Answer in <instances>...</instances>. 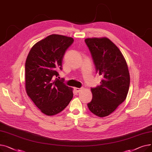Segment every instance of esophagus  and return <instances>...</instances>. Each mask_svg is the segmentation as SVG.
<instances>
[{
  "mask_svg": "<svg viewBox=\"0 0 152 152\" xmlns=\"http://www.w3.org/2000/svg\"><path fill=\"white\" fill-rule=\"evenodd\" d=\"M75 91H76L77 93H78V92H79L81 91V88H77V87H75Z\"/></svg>",
  "mask_w": 152,
  "mask_h": 152,
  "instance_id": "obj_1",
  "label": "esophagus"
}]
</instances>
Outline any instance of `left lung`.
<instances>
[{
  "label": "left lung",
  "instance_id": "8db88e82",
  "mask_svg": "<svg viewBox=\"0 0 152 152\" xmlns=\"http://www.w3.org/2000/svg\"><path fill=\"white\" fill-rule=\"evenodd\" d=\"M96 72L103 76L100 85L91 88L92 99L87 106L99 117L108 116L125 100L130 76L126 61L117 46L107 37L87 38Z\"/></svg>",
  "mask_w": 152,
  "mask_h": 152
}]
</instances>
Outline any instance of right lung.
Masks as SVG:
<instances>
[{
    "label": "right lung",
    "mask_w": 152,
    "mask_h": 152,
    "mask_svg": "<svg viewBox=\"0 0 152 152\" xmlns=\"http://www.w3.org/2000/svg\"><path fill=\"white\" fill-rule=\"evenodd\" d=\"M74 39L52 34L37 42L31 48L25 63L26 93L36 107L48 116L57 115L73 99V89L57 77L58 69Z\"/></svg>",
    "instance_id": "add662e5"
}]
</instances>
